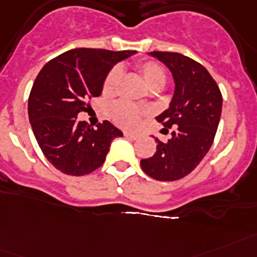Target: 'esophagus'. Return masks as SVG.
Returning <instances> with one entry per match:
<instances>
[{
  "mask_svg": "<svg viewBox=\"0 0 257 257\" xmlns=\"http://www.w3.org/2000/svg\"><path fill=\"white\" fill-rule=\"evenodd\" d=\"M124 137L128 138V139H131V141H137L138 138H139V135H137V134H133V133H128V131H126V133H124Z\"/></svg>",
  "mask_w": 257,
  "mask_h": 257,
  "instance_id": "obj_1",
  "label": "esophagus"
}]
</instances>
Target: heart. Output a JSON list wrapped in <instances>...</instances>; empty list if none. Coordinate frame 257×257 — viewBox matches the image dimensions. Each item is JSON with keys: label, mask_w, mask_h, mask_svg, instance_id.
<instances>
[{"label": "heart", "mask_w": 257, "mask_h": 257, "mask_svg": "<svg viewBox=\"0 0 257 257\" xmlns=\"http://www.w3.org/2000/svg\"><path fill=\"white\" fill-rule=\"evenodd\" d=\"M138 71H139V73H141L150 89H160L167 82V72L156 61H143L141 64H138ZM119 78L120 71L118 68H113L103 80V94H113L115 92ZM110 114H111V118H113L116 124L127 127V128H133V127L138 126L139 120H141V110L138 109L135 105H131V103H115L110 110Z\"/></svg>", "instance_id": "1"}]
</instances>
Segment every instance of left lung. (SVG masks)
Masks as SVG:
<instances>
[{"mask_svg":"<svg viewBox=\"0 0 257 257\" xmlns=\"http://www.w3.org/2000/svg\"><path fill=\"white\" fill-rule=\"evenodd\" d=\"M164 63L175 81L169 107L156 116L167 128L176 127L168 142L158 138L152 158L141 160L150 177L159 181H176L189 175L209 152L219 124L222 94L207 69L177 52H150Z\"/></svg>","mask_w":257,"mask_h":257,"instance_id":"1","label":"left lung"}]
</instances>
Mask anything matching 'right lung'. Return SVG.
I'll return each mask as SVG.
<instances>
[{
	"instance_id": "1",
	"label": "right lung",
	"mask_w": 257,
	"mask_h": 257,
	"mask_svg": "<svg viewBox=\"0 0 257 257\" xmlns=\"http://www.w3.org/2000/svg\"><path fill=\"white\" fill-rule=\"evenodd\" d=\"M137 51L75 48L42 68L29 97V119L40 150L65 175L84 176L103 164L110 143L123 133L109 120L93 128L77 120L86 101L102 93L103 80L118 61Z\"/></svg>"
}]
</instances>
